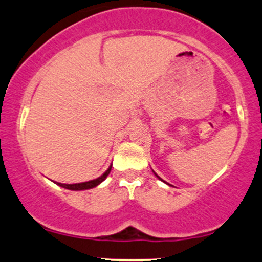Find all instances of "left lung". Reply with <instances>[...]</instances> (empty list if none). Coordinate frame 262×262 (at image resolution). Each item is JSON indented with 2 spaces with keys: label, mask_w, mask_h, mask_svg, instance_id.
Masks as SVG:
<instances>
[{
  "label": "left lung",
  "mask_w": 262,
  "mask_h": 262,
  "mask_svg": "<svg viewBox=\"0 0 262 262\" xmlns=\"http://www.w3.org/2000/svg\"><path fill=\"white\" fill-rule=\"evenodd\" d=\"M155 174H156V173H155ZM156 176H157V174H156ZM157 177H158V176H157ZM158 178H160V177H158ZM161 179V178H160Z\"/></svg>",
  "instance_id": "8db88e82"
}]
</instances>
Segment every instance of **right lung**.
<instances>
[{"instance_id":"obj_1","label":"right lung","mask_w":262,"mask_h":262,"mask_svg":"<svg viewBox=\"0 0 262 262\" xmlns=\"http://www.w3.org/2000/svg\"><path fill=\"white\" fill-rule=\"evenodd\" d=\"M111 167H113V164H111V166L108 167L107 170L104 173V174L100 176L99 178L93 179V181L83 182V183H75V184H63V183H57V184H58V186L66 188V189H70V190H84V189H90V188H94V187L99 186V184L101 183V182L104 181V179L107 177L108 173H110V170H111Z\"/></svg>"}]
</instances>
